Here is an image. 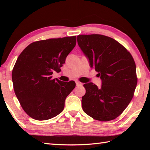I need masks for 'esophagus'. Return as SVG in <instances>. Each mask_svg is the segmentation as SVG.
<instances>
[{"mask_svg":"<svg viewBox=\"0 0 150 150\" xmlns=\"http://www.w3.org/2000/svg\"><path fill=\"white\" fill-rule=\"evenodd\" d=\"M82 85H83L82 83H80V82H76V85H77V86H81Z\"/></svg>","mask_w":150,"mask_h":150,"instance_id":"esophagus-1","label":"esophagus"}]
</instances>
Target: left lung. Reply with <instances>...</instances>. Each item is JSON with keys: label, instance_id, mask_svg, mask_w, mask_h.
I'll return each instance as SVG.
<instances>
[{"label": "left lung", "instance_id": "left-lung-1", "mask_svg": "<svg viewBox=\"0 0 150 150\" xmlns=\"http://www.w3.org/2000/svg\"><path fill=\"white\" fill-rule=\"evenodd\" d=\"M77 43L102 81L98 88L93 83L83 85V111L102 122L120 116L132 99L137 85L136 67L132 56L113 38L100 34L79 35Z\"/></svg>", "mask_w": 150, "mask_h": 150}]
</instances>
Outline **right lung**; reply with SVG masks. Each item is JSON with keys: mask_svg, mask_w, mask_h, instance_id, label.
Here are the masks:
<instances>
[{"mask_svg": "<svg viewBox=\"0 0 150 150\" xmlns=\"http://www.w3.org/2000/svg\"><path fill=\"white\" fill-rule=\"evenodd\" d=\"M76 45V36L33 42L20 54L12 73L14 90L20 105L37 120L52 118L63 111L75 81L52 79L59 72Z\"/></svg>", "mask_w": 150, "mask_h": 150, "instance_id": "obj_1", "label": "right lung"}]
</instances>
